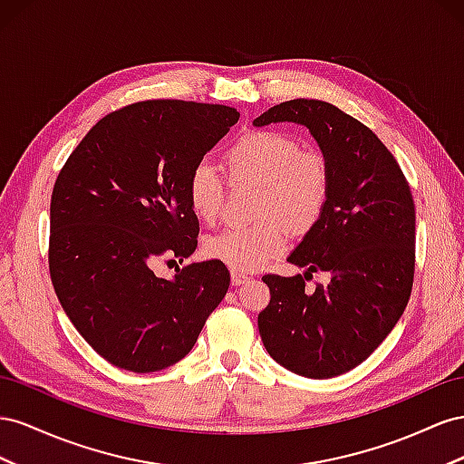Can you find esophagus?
Here are the masks:
<instances>
[{"mask_svg": "<svg viewBox=\"0 0 464 464\" xmlns=\"http://www.w3.org/2000/svg\"><path fill=\"white\" fill-rule=\"evenodd\" d=\"M250 280V277L243 272H237V270H231V284L233 285H241V284H246Z\"/></svg>", "mask_w": 464, "mask_h": 464, "instance_id": "34e87169", "label": "esophagus"}]
</instances>
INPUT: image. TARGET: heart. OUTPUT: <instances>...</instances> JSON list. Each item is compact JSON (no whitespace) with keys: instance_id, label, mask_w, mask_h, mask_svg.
<instances>
[{"instance_id":"b5f03b06","label":"heart","mask_w":464,"mask_h":464,"mask_svg":"<svg viewBox=\"0 0 464 464\" xmlns=\"http://www.w3.org/2000/svg\"><path fill=\"white\" fill-rule=\"evenodd\" d=\"M233 180L260 184L255 216L262 218L246 227H227L206 237L204 253L237 272L264 266L284 253L287 229L305 231L321 216L330 188V167L316 150H301V141L277 130L246 131L225 153ZM225 182L208 159L198 161L187 180L192 214L214 223L223 208Z\"/></svg>"}]
</instances>
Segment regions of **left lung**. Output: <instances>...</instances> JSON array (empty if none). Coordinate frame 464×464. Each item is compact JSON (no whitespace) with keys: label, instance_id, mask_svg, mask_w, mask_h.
<instances>
[{"label":"left lung","instance_id":"8db88e82","mask_svg":"<svg viewBox=\"0 0 464 464\" xmlns=\"http://www.w3.org/2000/svg\"><path fill=\"white\" fill-rule=\"evenodd\" d=\"M305 126L330 167L319 219L287 262L305 274H268V307L258 314L264 348L301 377L330 379L365 362L402 316L414 282L416 209L392 153L372 130L334 104L294 99L255 126ZM331 282L304 291L313 271Z\"/></svg>","mask_w":464,"mask_h":464}]
</instances>
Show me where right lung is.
Returning a JSON list of instances; mask_svg holds the SVG:
<instances>
[{"label":"right lung","mask_w":464,"mask_h":464,"mask_svg":"<svg viewBox=\"0 0 464 464\" xmlns=\"http://www.w3.org/2000/svg\"><path fill=\"white\" fill-rule=\"evenodd\" d=\"M239 121L237 109L141 101L89 130L50 202V277L89 346L134 373L180 362L229 289L223 262L153 272L188 258L200 223L187 198L192 167Z\"/></svg>","instance_id":"1"}]
</instances>
